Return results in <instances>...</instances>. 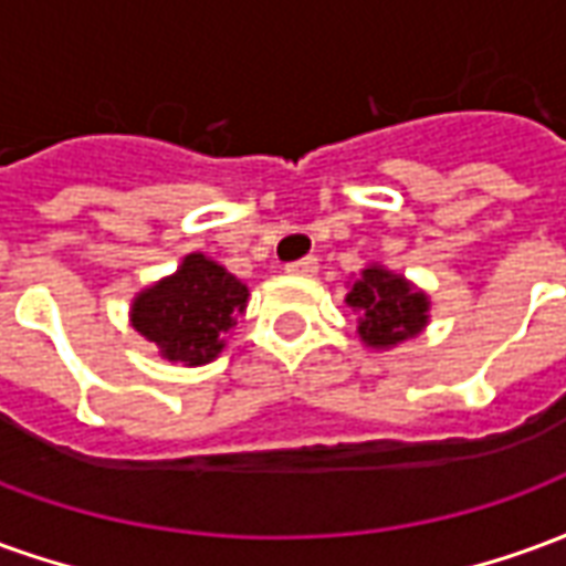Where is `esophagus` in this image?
Masks as SVG:
<instances>
[{
	"mask_svg": "<svg viewBox=\"0 0 566 566\" xmlns=\"http://www.w3.org/2000/svg\"><path fill=\"white\" fill-rule=\"evenodd\" d=\"M284 270L291 272V275H315V272H318V258L294 260V263H287Z\"/></svg>",
	"mask_w": 566,
	"mask_h": 566,
	"instance_id": "1",
	"label": "esophagus"
}]
</instances>
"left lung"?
Here are the masks:
<instances>
[{
  "instance_id": "1",
  "label": "left lung",
  "mask_w": 566,
  "mask_h": 566,
  "mask_svg": "<svg viewBox=\"0 0 566 566\" xmlns=\"http://www.w3.org/2000/svg\"><path fill=\"white\" fill-rule=\"evenodd\" d=\"M357 315V336L369 348H394L424 331L430 321V300L403 275L373 263L345 294Z\"/></svg>"
}]
</instances>
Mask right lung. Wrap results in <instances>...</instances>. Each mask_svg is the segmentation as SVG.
<instances>
[{
    "instance_id": "1",
    "label": "right lung",
    "mask_w": 566,
    "mask_h": 566,
    "mask_svg": "<svg viewBox=\"0 0 566 566\" xmlns=\"http://www.w3.org/2000/svg\"><path fill=\"white\" fill-rule=\"evenodd\" d=\"M245 306L248 287L235 275L206 254H187L172 275L133 300L129 321L166 360L202 367L221 355Z\"/></svg>"
}]
</instances>
